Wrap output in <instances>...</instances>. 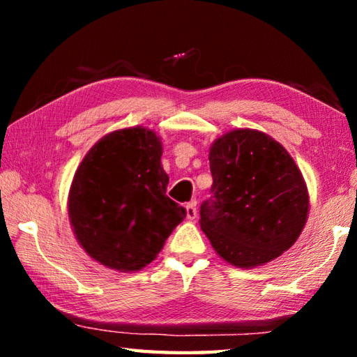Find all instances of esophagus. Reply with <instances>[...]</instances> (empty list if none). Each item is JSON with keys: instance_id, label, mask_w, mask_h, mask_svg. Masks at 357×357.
Returning <instances> with one entry per match:
<instances>
[{"instance_id": "obj_1", "label": "esophagus", "mask_w": 357, "mask_h": 357, "mask_svg": "<svg viewBox=\"0 0 357 357\" xmlns=\"http://www.w3.org/2000/svg\"><path fill=\"white\" fill-rule=\"evenodd\" d=\"M185 214H187V219L193 220L197 217V203L195 202H190L189 204L185 206Z\"/></svg>"}]
</instances>
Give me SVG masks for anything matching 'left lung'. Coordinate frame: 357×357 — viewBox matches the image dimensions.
<instances>
[{"label":"left lung","mask_w":357,"mask_h":357,"mask_svg":"<svg viewBox=\"0 0 357 357\" xmlns=\"http://www.w3.org/2000/svg\"><path fill=\"white\" fill-rule=\"evenodd\" d=\"M213 187L200 227L222 259L250 269L280 257L309 215V190L288 151L255 129H233L209 148Z\"/></svg>","instance_id":"8db88e82"}]
</instances>
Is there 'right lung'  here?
<instances>
[{
  "instance_id": "right-lung-1",
  "label": "right lung",
  "mask_w": 357,
  "mask_h": 357,
  "mask_svg": "<svg viewBox=\"0 0 357 357\" xmlns=\"http://www.w3.org/2000/svg\"><path fill=\"white\" fill-rule=\"evenodd\" d=\"M162 151L154 130L119 129L102 137L77 168L70 225L82 249L108 269H143L184 220L185 209L167 197Z\"/></svg>"
}]
</instances>
